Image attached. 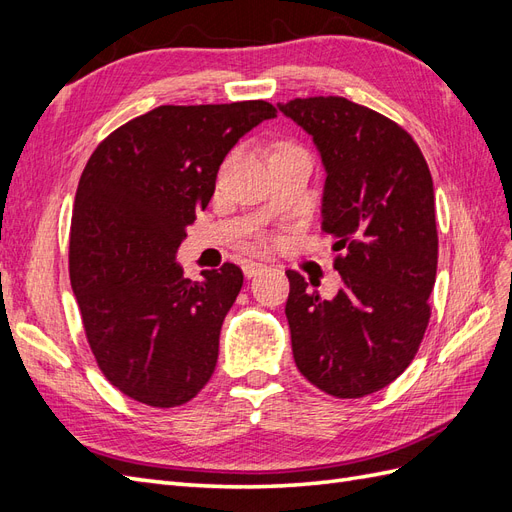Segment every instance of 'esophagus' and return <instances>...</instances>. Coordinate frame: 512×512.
Here are the masks:
<instances>
[{
  "label": "esophagus",
  "instance_id": "1",
  "mask_svg": "<svg viewBox=\"0 0 512 512\" xmlns=\"http://www.w3.org/2000/svg\"><path fill=\"white\" fill-rule=\"evenodd\" d=\"M267 269V265H262V262H254V260H247L243 265V275L250 280V277H256L258 273H262Z\"/></svg>",
  "mask_w": 512,
  "mask_h": 512
}]
</instances>
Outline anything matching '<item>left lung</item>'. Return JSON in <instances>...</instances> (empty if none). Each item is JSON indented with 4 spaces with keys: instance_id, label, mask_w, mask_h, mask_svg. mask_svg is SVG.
Returning <instances> with one entry per match:
<instances>
[{
    "instance_id": "obj_1",
    "label": "left lung",
    "mask_w": 512,
    "mask_h": 512,
    "mask_svg": "<svg viewBox=\"0 0 512 512\" xmlns=\"http://www.w3.org/2000/svg\"><path fill=\"white\" fill-rule=\"evenodd\" d=\"M301 126L324 166L322 230L342 288L322 299L286 271V318L301 374L339 399L376 393L414 359L429 322L438 230L421 149L395 121L339 96L277 104Z\"/></svg>"
}]
</instances>
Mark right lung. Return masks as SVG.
Masks as SVG:
<instances>
[{
    "mask_svg": "<svg viewBox=\"0 0 512 512\" xmlns=\"http://www.w3.org/2000/svg\"><path fill=\"white\" fill-rule=\"evenodd\" d=\"M275 115L262 100L166 104L91 153L72 209L70 282L98 367L123 395L175 408L209 382L243 273L226 262L192 282L177 250L226 153Z\"/></svg>",
    "mask_w": 512,
    "mask_h": 512,
    "instance_id": "obj_1",
    "label": "right lung"
}]
</instances>
